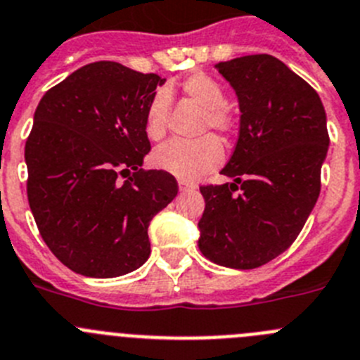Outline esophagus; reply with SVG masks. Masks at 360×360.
Masks as SVG:
<instances>
[{"label":"esophagus","mask_w":360,"mask_h":360,"mask_svg":"<svg viewBox=\"0 0 360 360\" xmlns=\"http://www.w3.org/2000/svg\"><path fill=\"white\" fill-rule=\"evenodd\" d=\"M177 184H179L181 192H186V190H195L197 188L195 183H192V181H184V179L177 181Z\"/></svg>","instance_id":"1"}]
</instances>
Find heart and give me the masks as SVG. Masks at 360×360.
<instances>
[{
	"label": "heart",
	"mask_w": 360,
	"mask_h": 360,
	"mask_svg": "<svg viewBox=\"0 0 360 360\" xmlns=\"http://www.w3.org/2000/svg\"><path fill=\"white\" fill-rule=\"evenodd\" d=\"M181 91L186 98L202 108L199 132H208L212 129L222 138H229L235 132L236 116L226 105L224 87L213 77L206 73H193L181 82ZM168 108H170V96L165 89H160L145 109V134L148 140L160 141L165 138ZM224 152L220 141L213 134H206L192 141L174 140L161 145L154 152L152 161L160 170L172 174L177 179L195 181L219 167Z\"/></svg>",
	"instance_id": "1"
}]
</instances>
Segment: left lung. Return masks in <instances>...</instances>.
<instances>
[{"label":"left lung","instance_id":"obj_1","mask_svg":"<svg viewBox=\"0 0 360 360\" xmlns=\"http://www.w3.org/2000/svg\"><path fill=\"white\" fill-rule=\"evenodd\" d=\"M235 89L240 132L222 172L204 184L199 249L213 264L255 269L290 248L321 190L326 115L309 82L267 53L217 64Z\"/></svg>","mask_w":360,"mask_h":360}]
</instances>
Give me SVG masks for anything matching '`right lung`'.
<instances>
[{
  "label": "right lung",
  "instance_id": "obj_1",
  "mask_svg": "<svg viewBox=\"0 0 360 360\" xmlns=\"http://www.w3.org/2000/svg\"><path fill=\"white\" fill-rule=\"evenodd\" d=\"M156 73L111 60L73 71L44 93L25 145L27 193L43 240L89 278L127 274L150 255L152 217L177 195L165 170H143L145 109Z\"/></svg>",
  "mask_w": 360,
  "mask_h": 360
}]
</instances>
